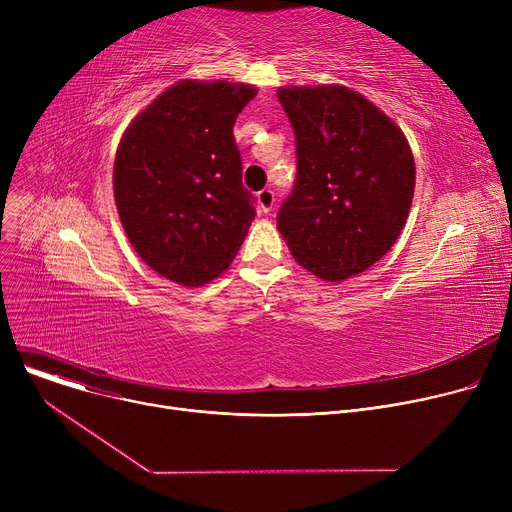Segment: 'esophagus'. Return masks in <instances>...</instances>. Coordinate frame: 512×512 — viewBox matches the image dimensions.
<instances>
[{"instance_id": "esophagus-1", "label": "esophagus", "mask_w": 512, "mask_h": 512, "mask_svg": "<svg viewBox=\"0 0 512 512\" xmlns=\"http://www.w3.org/2000/svg\"><path fill=\"white\" fill-rule=\"evenodd\" d=\"M257 203H259V209L263 213H270L274 209V203H276V195L272 188H263V191L257 193Z\"/></svg>"}]
</instances>
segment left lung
<instances>
[{"mask_svg": "<svg viewBox=\"0 0 512 512\" xmlns=\"http://www.w3.org/2000/svg\"><path fill=\"white\" fill-rule=\"evenodd\" d=\"M294 130L297 180L278 230L305 270L328 282L380 261L405 228L415 161L402 130L357 91L282 87Z\"/></svg>", "mask_w": 512, "mask_h": 512, "instance_id": "obj_1", "label": "left lung"}]
</instances>
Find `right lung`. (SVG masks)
<instances>
[{"instance_id": "1", "label": "right lung", "mask_w": 512, "mask_h": 512, "mask_svg": "<svg viewBox=\"0 0 512 512\" xmlns=\"http://www.w3.org/2000/svg\"><path fill=\"white\" fill-rule=\"evenodd\" d=\"M255 89L182 80L126 128L114 195L134 251L182 286H203L234 261L255 218L242 186L234 122Z\"/></svg>"}]
</instances>
